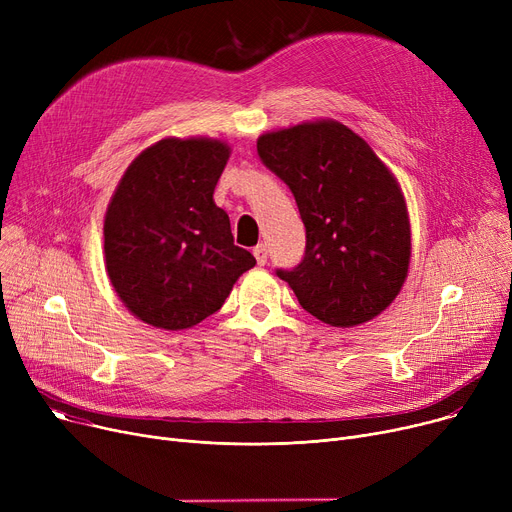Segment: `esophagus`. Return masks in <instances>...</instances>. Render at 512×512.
<instances>
[{"mask_svg": "<svg viewBox=\"0 0 512 512\" xmlns=\"http://www.w3.org/2000/svg\"><path fill=\"white\" fill-rule=\"evenodd\" d=\"M253 255H255V259H257L259 265H265V263H267V249H265V245H257V247L253 249Z\"/></svg>", "mask_w": 512, "mask_h": 512, "instance_id": "1", "label": "esophagus"}]
</instances>
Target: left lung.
<instances>
[{
  "mask_svg": "<svg viewBox=\"0 0 512 512\" xmlns=\"http://www.w3.org/2000/svg\"><path fill=\"white\" fill-rule=\"evenodd\" d=\"M257 153L288 184L307 230L303 261L278 276L324 324L353 328L378 317L411 263L409 211L394 174L336 120L265 132Z\"/></svg>",
  "mask_w": 512,
  "mask_h": 512,
  "instance_id": "obj_1",
  "label": "left lung"
}]
</instances>
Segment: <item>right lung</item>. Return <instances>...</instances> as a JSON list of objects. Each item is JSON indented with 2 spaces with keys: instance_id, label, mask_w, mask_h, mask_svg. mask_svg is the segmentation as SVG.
<instances>
[{
  "instance_id": "obj_1",
  "label": "right lung",
  "mask_w": 512,
  "mask_h": 512,
  "mask_svg": "<svg viewBox=\"0 0 512 512\" xmlns=\"http://www.w3.org/2000/svg\"><path fill=\"white\" fill-rule=\"evenodd\" d=\"M228 157L230 145L218 139H161L132 159L107 205V278L124 307L153 328L201 324L255 265L213 201Z\"/></svg>"
}]
</instances>
